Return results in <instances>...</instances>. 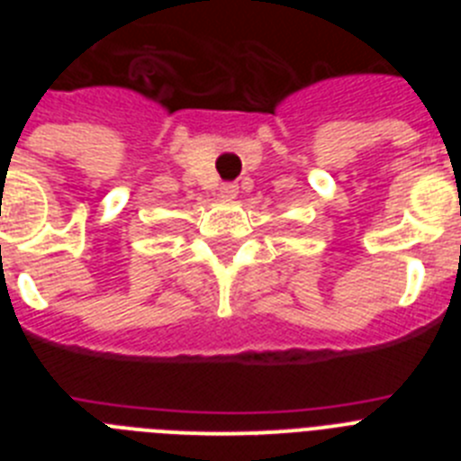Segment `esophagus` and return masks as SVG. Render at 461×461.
I'll return each instance as SVG.
<instances>
[{"mask_svg": "<svg viewBox=\"0 0 461 461\" xmlns=\"http://www.w3.org/2000/svg\"><path fill=\"white\" fill-rule=\"evenodd\" d=\"M219 194H221L223 201H235L238 198V185L235 182H226V185H221Z\"/></svg>", "mask_w": 461, "mask_h": 461, "instance_id": "34e87169", "label": "esophagus"}]
</instances>
